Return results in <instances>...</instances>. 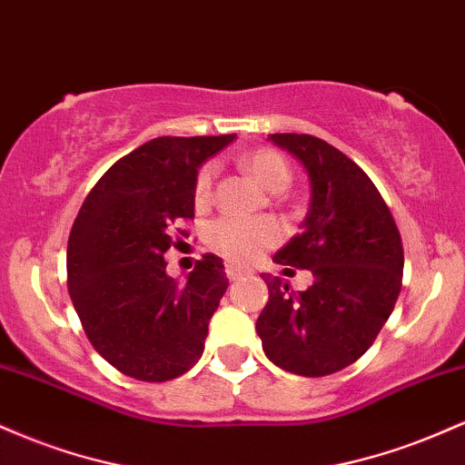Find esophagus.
<instances>
[{"mask_svg": "<svg viewBox=\"0 0 465 465\" xmlns=\"http://www.w3.org/2000/svg\"><path fill=\"white\" fill-rule=\"evenodd\" d=\"M225 273L229 280H240V277L244 275H251V269H244V266H236V264H227L225 266Z\"/></svg>", "mask_w": 465, "mask_h": 465, "instance_id": "1", "label": "esophagus"}]
</instances>
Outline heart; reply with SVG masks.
I'll use <instances>...</instances> for the list:
<instances>
[{"mask_svg": "<svg viewBox=\"0 0 465 465\" xmlns=\"http://www.w3.org/2000/svg\"><path fill=\"white\" fill-rule=\"evenodd\" d=\"M244 165L264 188L284 190L291 183V168L280 153L260 148L244 157ZM212 181H214V165H203L196 174L194 196L196 203L210 199ZM282 238V229L271 218H238L225 216L216 221L210 229V242L216 251H221L232 262H249L264 249L273 247Z\"/></svg>", "mask_w": 465, "mask_h": 465, "instance_id": "obj_1", "label": "heart"}]
</instances>
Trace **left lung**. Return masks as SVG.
Instances as JSON below:
<instances>
[{
	"mask_svg": "<svg viewBox=\"0 0 465 465\" xmlns=\"http://www.w3.org/2000/svg\"><path fill=\"white\" fill-rule=\"evenodd\" d=\"M303 165L311 205L302 233L273 262L308 269V291L262 275L269 303L258 330L264 354L282 370L317 378L341 371L371 348L402 288V240L371 179L328 142L297 133L269 135ZM291 271V269H286Z\"/></svg>",
	"mask_w": 465,
	"mask_h": 465,
	"instance_id": "1",
	"label": "left lung"
}]
</instances>
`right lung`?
I'll return each mask as SVG.
<instances>
[{"instance_id": "obj_1", "label": "right lung", "mask_w": 465, "mask_h": 465, "mask_svg": "<svg viewBox=\"0 0 465 465\" xmlns=\"http://www.w3.org/2000/svg\"><path fill=\"white\" fill-rule=\"evenodd\" d=\"M236 135L157 137L122 157L84 199L67 242V286L89 341L135 381L196 365L227 291L223 260L203 255L185 282L165 273L174 225L194 218L199 168Z\"/></svg>"}]
</instances>
